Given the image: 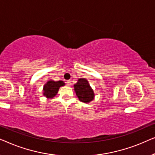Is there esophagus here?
Returning <instances> with one entry per match:
<instances>
[{"instance_id": "obj_1", "label": "esophagus", "mask_w": 155, "mask_h": 155, "mask_svg": "<svg viewBox=\"0 0 155 155\" xmlns=\"http://www.w3.org/2000/svg\"><path fill=\"white\" fill-rule=\"evenodd\" d=\"M66 84H67L68 86H71V80H67Z\"/></svg>"}]
</instances>
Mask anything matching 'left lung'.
I'll return each mask as SVG.
<instances>
[{"label":"left lung","instance_id":"1","mask_svg":"<svg viewBox=\"0 0 155 155\" xmlns=\"http://www.w3.org/2000/svg\"><path fill=\"white\" fill-rule=\"evenodd\" d=\"M74 88L78 99L82 102L88 103L94 99V92L86 79L81 78L78 80L77 83L74 85Z\"/></svg>","mask_w":155,"mask_h":155}]
</instances>
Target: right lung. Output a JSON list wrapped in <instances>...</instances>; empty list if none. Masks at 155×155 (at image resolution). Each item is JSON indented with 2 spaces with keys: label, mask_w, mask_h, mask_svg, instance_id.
Instances as JSON below:
<instances>
[{
  "label": "right lung",
  "mask_w": 155,
  "mask_h": 155,
  "mask_svg": "<svg viewBox=\"0 0 155 155\" xmlns=\"http://www.w3.org/2000/svg\"><path fill=\"white\" fill-rule=\"evenodd\" d=\"M65 84L63 81H48L44 86V95L47 98H53L58 93V89L60 87Z\"/></svg>",
  "instance_id": "obj_1"
}]
</instances>
